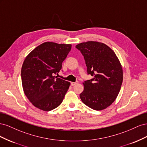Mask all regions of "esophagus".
Listing matches in <instances>:
<instances>
[{
    "instance_id": "obj_1",
    "label": "esophagus",
    "mask_w": 147,
    "mask_h": 147,
    "mask_svg": "<svg viewBox=\"0 0 147 147\" xmlns=\"http://www.w3.org/2000/svg\"><path fill=\"white\" fill-rule=\"evenodd\" d=\"M78 83V82L77 81L75 82H71V86H75V84H77Z\"/></svg>"
}]
</instances>
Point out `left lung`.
Returning <instances> with one entry per match:
<instances>
[{
	"label": "left lung",
	"instance_id": "8db88e82",
	"mask_svg": "<svg viewBox=\"0 0 147 147\" xmlns=\"http://www.w3.org/2000/svg\"><path fill=\"white\" fill-rule=\"evenodd\" d=\"M85 61L87 74L93 78L83 83L80 94L91 109H106L116 99L123 82V69L114 51L104 43L90 41L76 45Z\"/></svg>",
	"mask_w": 147,
	"mask_h": 147
}]
</instances>
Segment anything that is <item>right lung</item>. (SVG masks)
<instances>
[{
	"label": "right lung",
	"instance_id": "1",
	"mask_svg": "<svg viewBox=\"0 0 147 147\" xmlns=\"http://www.w3.org/2000/svg\"><path fill=\"white\" fill-rule=\"evenodd\" d=\"M70 44L45 42L26 57L21 69L24 94L35 107L50 111L63 102L70 83L54 76L71 50Z\"/></svg>",
	"mask_w": 147,
	"mask_h": 147
}]
</instances>
